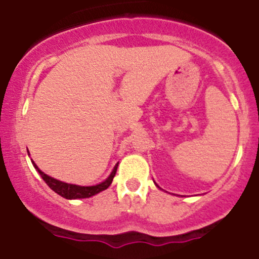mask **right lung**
<instances>
[{"label":"right lung","instance_id":"add662e5","mask_svg":"<svg viewBox=\"0 0 259 259\" xmlns=\"http://www.w3.org/2000/svg\"><path fill=\"white\" fill-rule=\"evenodd\" d=\"M32 162V160H31ZM32 165H34L35 169L38 171V174L41 175L45 183L47 184L55 192H57L59 196L62 197L68 198V200H75V198H88L91 197V196L99 194V192L106 190L107 187L112 184L113 178H114L115 173H117L118 164H115V167L113 168L111 175L105 181H102L101 184H97V185L94 186H80V185H74V184H68L63 183V181L55 179V178H51L50 175L45 174L44 171H41L40 169L37 168V165L32 162Z\"/></svg>","mask_w":259,"mask_h":259}]
</instances>
